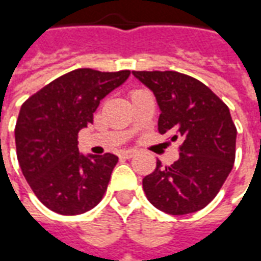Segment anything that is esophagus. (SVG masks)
Segmentation results:
<instances>
[{"label": "esophagus", "mask_w": 261, "mask_h": 261, "mask_svg": "<svg viewBox=\"0 0 261 261\" xmlns=\"http://www.w3.org/2000/svg\"><path fill=\"white\" fill-rule=\"evenodd\" d=\"M136 153H137L136 149H125V151H121V153H120V155H121L123 158L130 159V158H133Z\"/></svg>", "instance_id": "1"}]
</instances>
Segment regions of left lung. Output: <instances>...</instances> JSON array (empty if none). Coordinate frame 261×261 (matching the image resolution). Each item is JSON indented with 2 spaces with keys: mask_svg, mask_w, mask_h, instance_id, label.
Instances as JSON below:
<instances>
[{
  "mask_svg": "<svg viewBox=\"0 0 261 261\" xmlns=\"http://www.w3.org/2000/svg\"><path fill=\"white\" fill-rule=\"evenodd\" d=\"M158 103V130L183 138L179 159L142 179L153 207L170 215L196 213L213 201L235 162L236 127L229 109L208 86L176 71H133Z\"/></svg>",
  "mask_w": 261,
  "mask_h": 261,
  "instance_id": "obj_1",
  "label": "left lung"
}]
</instances>
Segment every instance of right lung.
Masks as SVG:
<instances>
[{
    "label": "right lung",
    "instance_id": "add662e5",
    "mask_svg": "<svg viewBox=\"0 0 261 261\" xmlns=\"http://www.w3.org/2000/svg\"><path fill=\"white\" fill-rule=\"evenodd\" d=\"M128 76L127 69H74L22 105L15 127L19 166L37 198L54 213L78 215L102 200L119 158L81 153L78 133L93 123L103 97Z\"/></svg>",
    "mask_w": 261,
    "mask_h": 261
}]
</instances>
